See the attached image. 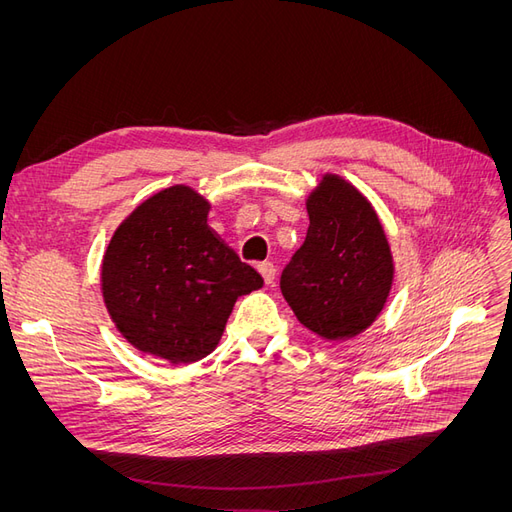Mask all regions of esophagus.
I'll return each mask as SVG.
<instances>
[{
  "label": "esophagus",
  "instance_id": "34e87169",
  "mask_svg": "<svg viewBox=\"0 0 512 512\" xmlns=\"http://www.w3.org/2000/svg\"><path fill=\"white\" fill-rule=\"evenodd\" d=\"M258 273L262 275V280H265V284H273L275 282V267L271 265V262H260V265L256 267Z\"/></svg>",
  "mask_w": 512,
  "mask_h": 512
}]
</instances>
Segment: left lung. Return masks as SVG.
<instances>
[{
    "mask_svg": "<svg viewBox=\"0 0 512 512\" xmlns=\"http://www.w3.org/2000/svg\"><path fill=\"white\" fill-rule=\"evenodd\" d=\"M309 228L280 288L303 327L329 342L371 327L393 286V254L378 213L352 183L324 175L307 196Z\"/></svg>",
    "mask_w": 512,
    "mask_h": 512,
    "instance_id": "obj_1",
    "label": "left lung"
}]
</instances>
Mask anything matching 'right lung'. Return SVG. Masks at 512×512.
I'll return each mask as SVG.
<instances>
[{
    "instance_id": "add662e5",
    "label": "right lung",
    "mask_w": 512,
    "mask_h": 512,
    "mask_svg": "<svg viewBox=\"0 0 512 512\" xmlns=\"http://www.w3.org/2000/svg\"><path fill=\"white\" fill-rule=\"evenodd\" d=\"M209 200L188 185L149 196L119 224L102 260V297L117 331L145 354L194 363L262 277L207 224Z\"/></svg>"
}]
</instances>
